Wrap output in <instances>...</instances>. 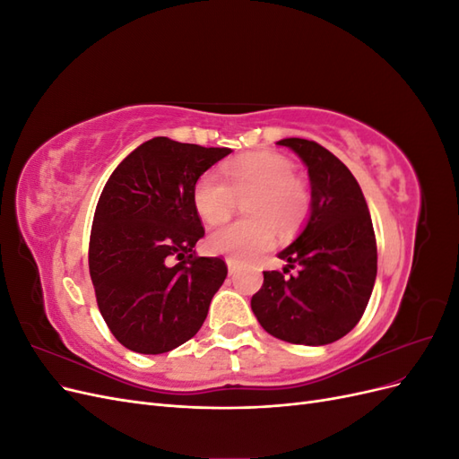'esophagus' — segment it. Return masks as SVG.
<instances>
[{
	"label": "esophagus",
	"mask_w": 459,
	"mask_h": 459,
	"mask_svg": "<svg viewBox=\"0 0 459 459\" xmlns=\"http://www.w3.org/2000/svg\"><path fill=\"white\" fill-rule=\"evenodd\" d=\"M226 264H228V272H230V275H233L235 272L239 270V262H238V260L228 258V260H226Z\"/></svg>",
	"instance_id": "esophagus-1"
}]
</instances>
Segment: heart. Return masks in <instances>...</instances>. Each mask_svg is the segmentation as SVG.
<instances>
[{
	"label": "heart",
	"instance_id": "heart-1",
	"mask_svg": "<svg viewBox=\"0 0 459 459\" xmlns=\"http://www.w3.org/2000/svg\"><path fill=\"white\" fill-rule=\"evenodd\" d=\"M226 182L201 174L193 186V206L208 224L230 218L238 199H245L248 220L216 228L206 238L208 251L233 260H248L273 245L275 226L295 228L307 216L308 189L295 176V164L280 152H248L224 166Z\"/></svg>",
	"mask_w": 459,
	"mask_h": 459
}]
</instances>
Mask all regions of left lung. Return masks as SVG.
Returning a JSON list of instances; mask_svg holds the SVG:
<instances>
[{
  "mask_svg": "<svg viewBox=\"0 0 459 459\" xmlns=\"http://www.w3.org/2000/svg\"><path fill=\"white\" fill-rule=\"evenodd\" d=\"M277 143L307 164L310 216L299 238L277 255L287 262L283 273L264 272L251 308L270 335L322 346L344 337L362 317L377 275V243L364 193L333 152L300 137ZM295 265L299 272L285 276Z\"/></svg>",
  "mask_w": 459,
  "mask_h": 459,
  "instance_id": "obj_1",
  "label": "left lung"
}]
</instances>
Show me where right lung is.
Listing matches in <instances>:
<instances>
[{
  "label": "right lung",
  "instance_id": "right-lung-1",
  "mask_svg": "<svg viewBox=\"0 0 459 459\" xmlns=\"http://www.w3.org/2000/svg\"><path fill=\"white\" fill-rule=\"evenodd\" d=\"M230 152L152 137L105 184L88 262L97 307L126 349L169 352L195 335L206 319L228 266L193 251L204 235L193 186Z\"/></svg>",
  "mask_w": 459,
  "mask_h": 459
}]
</instances>
